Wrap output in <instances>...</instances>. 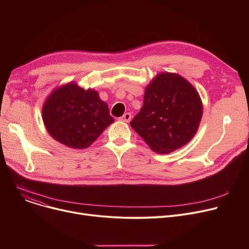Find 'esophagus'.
<instances>
[{
	"mask_svg": "<svg viewBox=\"0 0 249 249\" xmlns=\"http://www.w3.org/2000/svg\"><path fill=\"white\" fill-rule=\"evenodd\" d=\"M131 114L130 113H125L122 117H120V120L123 121V122H129L130 120H131Z\"/></svg>",
	"mask_w": 249,
	"mask_h": 249,
	"instance_id": "1",
	"label": "esophagus"
}]
</instances>
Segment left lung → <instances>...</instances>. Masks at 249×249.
<instances>
[{
    "label": "left lung",
    "mask_w": 249,
    "mask_h": 249,
    "mask_svg": "<svg viewBox=\"0 0 249 249\" xmlns=\"http://www.w3.org/2000/svg\"><path fill=\"white\" fill-rule=\"evenodd\" d=\"M202 113L195 88L178 74L162 72L146 87L143 106L130 125L153 151L169 153L194 137Z\"/></svg>",
    "instance_id": "8db88e82"
}]
</instances>
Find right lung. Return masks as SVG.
<instances>
[{"label":"right lung","instance_id":"1","mask_svg":"<svg viewBox=\"0 0 249 249\" xmlns=\"http://www.w3.org/2000/svg\"><path fill=\"white\" fill-rule=\"evenodd\" d=\"M49 134L71 148H87L111 123L108 105L94 89L85 90L75 84L56 89L42 109Z\"/></svg>","mask_w":249,"mask_h":249}]
</instances>
